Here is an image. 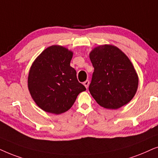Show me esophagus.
Wrapping results in <instances>:
<instances>
[{
	"instance_id": "obj_1",
	"label": "esophagus",
	"mask_w": 158,
	"mask_h": 158,
	"mask_svg": "<svg viewBox=\"0 0 158 158\" xmlns=\"http://www.w3.org/2000/svg\"><path fill=\"white\" fill-rule=\"evenodd\" d=\"M83 85H85V87L87 88V89L88 87H89V80H87V81H85V82L83 83Z\"/></svg>"
}]
</instances>
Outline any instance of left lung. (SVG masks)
I'll return each instance as SVG.
<instances>
[{
  "label": "left lung",
  "mask_w": 158,
  "mask_h": 158,
  "mask_svg": "<svg viewBox=\"0 0 158 158\" xmlns=\"http://www.w3.org/2000/svg\"><path fill=\"white\" fill-rule=\"evenodd\" d=\"M89 58L94 67L89 90L100 106L118 109L135 95L139 78L131 60L119 48L111 45L94 48Z\"/></svg>",
  "instance_id": "obj_1"
}]
</instances>
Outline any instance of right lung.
Returning <instances> with one entry per match:
<instances>
[{
    "instance_id": "obj_1",
    "label": "right lung",
    "mask_w": 158,
    "mask_h": 158,
    "mask_svg": "<svg viewBox=\"0 0 158 158\" xmlns=\"http://www.w3.org/2000/svg\"><path fill=\"white\" fill-rule=\"evenodd\" d=\"M73 52L60 45L46 48L33 62L28 76L31 98L42 110L53 114L69 110L86 88L70 66Z\"/></svg>"
}]
</instances>
